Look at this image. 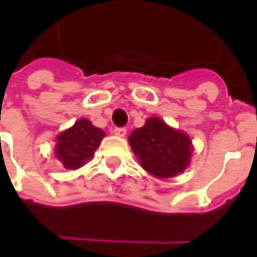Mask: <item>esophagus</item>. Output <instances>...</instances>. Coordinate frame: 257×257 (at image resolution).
I'll return each mask as SVG.
<instances>
[{
    "instance_id": "1",
    "label": "esophagus",
    "mask_w": 257,
    "mask_h": 257,
    "mask_svg": "<svg viewBox=\"0 0 257 257\" xmlns=\"http://www.w3.org/2000/svg\"><path fill=\"white\" fill-rule=\"evenodd\" d=\"M114 134L119 136V138H123L125 135H126V129L125 128H115L114 129Z\"/></svg>"
}]
</instances>
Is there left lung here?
<instances>
[{
    "instance_id": "left-lung-1",
    "label": "left lung",
    "mask_w": 257,
    "mask_h": 257,
    "mask_svg": "<svg viewBox=\"0 0 257 257\" xmlns=\"http://www.w3.org/2000/svg\"><path fill=\"white\" fill-rule=\"evenodd\" d=\"M128 140L142 168L153 176L173 178L189 167L193 153L191 140L160 118H147L145 125L135 129Z\"/></svg>"
}]
</instances>
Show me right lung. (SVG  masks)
Returning <instances> with one entry per match:
<instances>
[{"mask_svg": "<svg viewBox=\"0 0 257 257\" xmlns=\"http://www.w3.org/2000/svg\"><path fill=\"white\" fill-rule=\"evenodd\" d=\"M104 136L100 128L81 118L56 138L55 156L66 169H78L92 158Z\"/></svg>", "mask_w": 257, "mask_h": 257, "instance_id": "1", "label": "right lung"}]
</instances>
